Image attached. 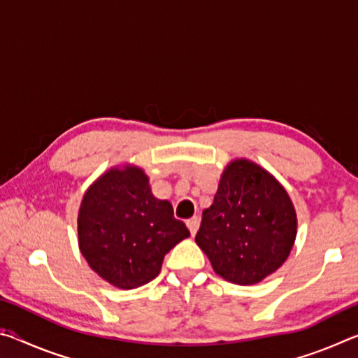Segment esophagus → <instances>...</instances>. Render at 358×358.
Wrapping results in <instances>:
<instances>
[{
	"label": "esophagus",
	"mask_w": 358,
	"mask_h": 358,
	"mask_svg": "<svg viewBox=\"0 0 358 358\" xmlns=\"http://www.w3.org/2000/svg\"><path fill=\"white\" fill-rule=\"evenodd\" d=\"M199 224H201V220H199V216H192L191 220L186 221V226H187V229H189V232L192 235H196L197 229H199Z\"/></svg>",
	"instance_id": "1"
}]
</instances>
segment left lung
Returning a JSON list of instances; mask_svg holds the SVG:
<instances>
[{
    "label": "left lung",
    "instance_id": "obj_1",
    "mask_svg": "<svg viewBox=\"0 0 358 358\" xmlns=\"http://www.w3.org/2000/svg\"><path fill=\"white\" fill-rule=\"evenodd\" d=\"M296 237L289 194L273 175L248 159L224 169L196 243L224 280L250 286L286 262Z\"/></svg>",
    "mask_w": 358,
    "mask_h": 358
}]
</instances>
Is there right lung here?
Masks as SVG:
<instances>
[{
    "label": "right lung",
    "instance_id": "right-lung-1",
    "mask_svg": "<svg viewBox=\"0 0 358 358\" xmlns=\"http://www.w3.org/2000/svg\"><path fill=\"white\" fill-rule=\"evenodd\" d=\"M78 248L102 280L136 289L159 275L162 260L189 237L172 203L150 189L141 167H113L85 192L78 210Z\"/></svg>",
    "mask_w": 358,
    "mask_h": 358
}]
</instances>
